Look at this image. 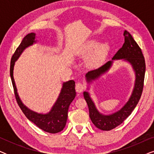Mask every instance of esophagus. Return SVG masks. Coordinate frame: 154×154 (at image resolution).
I'll use <instances>...</instances> for the list:
<instances>
[{
	"label": "esophagus",
	"instance_id": "34e87169",
	"mask_svg": "<svg viewBox=\"0 0 154 154\" xmlns=\"http://www.w3.org/2000/svg\"><path fill=\"white\" fill-rule=\"evenodd\" d=\"M75 90H76L77 92H82L84 90V88H85V86H84L83 84L81 83H78L75 84Z\"/></svg>",
	"mask_w": 154,
	"mask_h": 154
}]
</instances>
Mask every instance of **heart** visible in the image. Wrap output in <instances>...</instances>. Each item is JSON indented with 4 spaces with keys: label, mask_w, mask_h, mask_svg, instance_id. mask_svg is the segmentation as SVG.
<instances>
[{
    "label": "heart",
    "mask_w": 154,
    "mask_h": 154,
    "mask_svg": "<svg viewBox=\"0 0 154 154\" xmlns=\"http://www.w3.org/2000/svg\"><path fill=\"white\" fill-rule=\"evenodd\" d=\"M109 47L107 44L104 43L100 45V42L97 41H90L85 46L83 55L88 56L94 52L87 59L86 64L89 68L95 69L100 66L104 62L109 52Z\"/></svg>",
    "instance_id": "obj_1"
}]
</instances>
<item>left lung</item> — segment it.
I'll return each mask as SVG.
<instances>
[{
	"mask_svg": "<svg viewBox=\"0 0 154 154\" xmlns=\"http://www.w3.org/2000/svg\"><path fill=\"white\" fill-rule=\"evenodd\" d=\"M123 35L125 36V43H123L122 48H120L115 54L113 60L124 59L132 64L135 71V84H134L133 92L128 102L120 111L113 114L104 116L99 113V111L97 110L94 104L90 97L89 94L87 92H83L84 98L87 102L89 109L90 119L97 128L102 130L109 131L113 129L118 125H121L131 114L140 100L144 88L146 64H145V60L142 50L128 31H124ZM111 64L112 62L109 61L97 69L88 71L85 75L87 81L90 82L92 80L97 79L107 70H109Z\"/></svg>",
	"mask_w": 154,
	"mask_h": 154,
	"instance_id": "8db88e82",
	"label": "left lung"
}]
</instances>
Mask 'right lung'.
<instances>
[{
	"instance_id": "add662e5",
	"label": "right lung",
	"mask_w": 154,
	"mask_h": 154,
	"mask_svg": "<svg viewBox=\"0 0 154 154\" xmlns=\"http://www.w3.org/2000/svg\"><path fill=\"white\" fill-rule=\"evenodd\" d=\"M35 34L34 33H31L26 35L23 38L20 45L18 46L12 57L10 73L12 86H13L14 96H15L17 102L19 106L20 107L21 110L22 111V112L29 121L44 131L53 134L57 133V132L62 131L66 125L69 105L74 100L75 94H76L74 81L71 80V81L63 83L62 89L61 90L57 100L54 106H52L51 111L47 114H40V113L33 112V111L29 110L26 106H25L19 97L15 83H14L13 78L14 62L17 60L25 48L35 43Z\"/></svg>"
}]
</instances>
